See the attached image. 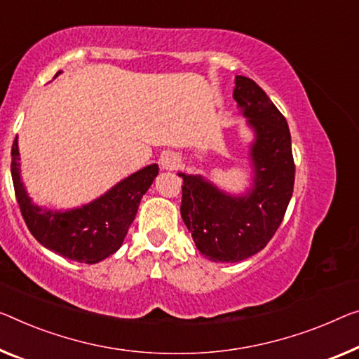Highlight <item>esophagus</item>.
<instances>
[{
	"label": "esophagus",
	"mask_w": 359,
	"mask_h": 359,
	"mask_svg": "<svg viewBox=\"0 0 359 359\" xmlns=\"http://www.w3.org/2000/svg\"><path fill=\"white\" fill-rule=\"evenodd\" d=\"M161 165L163 170H176L180 167V158L175 152H165L161 158Z\"/></svg>",
	"instance_id": "obj_1"
}]
</instances>
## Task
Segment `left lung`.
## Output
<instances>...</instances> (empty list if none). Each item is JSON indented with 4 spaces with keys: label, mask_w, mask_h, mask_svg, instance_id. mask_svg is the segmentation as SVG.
Masks as SVG:
<instances>
[{
    "label": "left lung",
    "mask_w": 359,
    "mask_h": 359,
    "mask_svg": "<svg viewBox=\"0 0 359 359\" xmlns=\"http://www.w3.org/2000/svg\"><path fill=\"white\" fill-rule=\"evenodd\" d=\"M234 99L257 131L252 146L253 189L231 197L201 176L183 178L181 218L196 247L212 262L236 263L266 247L283 223L295 181L287 122L260 86L237 76Z\"/></svg>",
    "instance_id": "1"
}]
</instances>
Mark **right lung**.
Here are the masks:
<instances>
[{
    "label": "right lung",
    "mask_w": 359,
    "mask_h": 359,
    "mask_svg": "<svg viewBox=\"0 0 359 359\" xmlns=\"http://www.w3.org/2000/svg\"><path fill=\"white\" fill-rule=\"evenodd\" d=\"M18 137L11 149L14 192L27 228L46 249L79 263H97L120 249L142 196L158 175L157 165L140 170L107 194L76 210L51 212L33 205L20 183Z\"/></svg>",
    "instance_id": "right-lung-1"
}]
</instances>
